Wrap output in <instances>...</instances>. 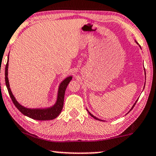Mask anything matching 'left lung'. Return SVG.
<instances>
[{
    "mask_svg": "<svg viewBox=\"0 0 156 156\" xmlns=\"http://www.w3.org/2000/svg\"><path fill=\"white\" fill-rule=\"evenodd\" d=\"M136 103H137V101H136V102H135V104H136ZM135 104H134V105H133V108H132V109H131V110L133 109V107H134V106H135ZM88 114H90V116H91V117H94V119H97V120H100L99 119H98V118H96V117H94V115H93V114H90V112H88ZM100 121H101V120H100Z\"/></svg>",
    "mask_w": 156,
    "mask_h": 156,
    "instance_id": "1",
    "label": "left lung"
}]
</instances>
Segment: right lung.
Returning a JSON list of instances; mask_svg holds the SVG:
<instances>
[{"label":"right lung","mask_w":156,"mask_h":156,"mask_svg":"<svg viewBox=\"0 0 156 156\" xmlns=\"http://www.w3.org/2000/svg\"><path fill=\"white\" fill-rule=\"evenodd\" d=\"M8 66H9V60L6 65H5V85L9 91V94L11 97V100H12L13 103L14 104L16 107L20 111L21 113L24 115L27 116V117L34 119L36 120H51L54 119L61 113L62 107H63V103H64V96H65V92H66V88L68 86L69 83L72 80V77H68L66 79H65L61 83L60 87H59L58 90V100H57L56 104H55L52 107L47 108V109H28V108L23 107L18 103L16 100L15 99L14 96L12 94L9 87V79H8Z\"/></svg>","instance_id":"obj_1"}]
</instances>
